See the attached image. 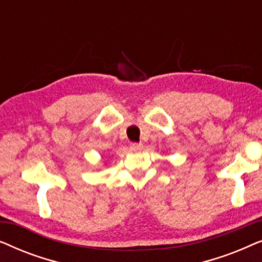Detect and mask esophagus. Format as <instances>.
Masks as SVG:
<instances>
[{
	"instance_id": "esophagus-1",
	"label": "esophagus",
	"mask_w": 262,
	"mask_h": 262,
	"mask_svg": "<svg viewBox=\"0 0 262 262\" xmlns=\"http://www.w3.org/2000/svg\"><path fill=\"white\" fill-rule=\"evenodd\" d=\"M130 149L132 150V151H139V150L143 149V145L139 144V143H132V144L130 145Z\"/></svg>"
}]
</instances>
